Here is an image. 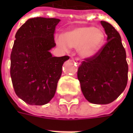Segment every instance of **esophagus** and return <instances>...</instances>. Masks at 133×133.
Listing matches in <instances>:
<instances>
[{
    "mask_svg": "<svg viewBox=\"0 0 133 133\" xmlns=\"http://www.w3.org/2000/svg\"><path fill=\"white\" fill-rule=\"evenodd\" d=\"M75 61L77 62V64H78V65H80V64H81V61H80L78 58H75Z\"/></svg>",
    "mask_w": 133,
    "mask_h": 133,
    "instance_id": "34e87169",
    "label": "esophagus"
}]
</instances>
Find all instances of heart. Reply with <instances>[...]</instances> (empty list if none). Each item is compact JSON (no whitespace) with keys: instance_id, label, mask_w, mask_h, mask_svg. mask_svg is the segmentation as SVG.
Returning a JSON list of instances; mask_svg holds the SVG:
<instances>
[{"instance_id":"heart-1","label":"heart","mask_w":133,"mask_h":133,"mask_svg":"<svg viewBox=\"0 0 133 133\" xmlns=\"http://www.w3.org/2000/svg\"><path fill=\"white\" fill-rule=\"evenodd\" d=\"M104 31L92 26H83L64 32L63 36L55 37V43L60 48L67 51L69 47L78 48L84 58H90L98 52L104 41Z\"/></svg>"}]
</instances>
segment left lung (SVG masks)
Segmentation results:
<instances>
[{"instance_id": "left-lung-1", "label": "left lung", "mask_w": 133, "mask_h": 133, "mask_svg": "<svg viewBox=\"0 0 133 133\" xmlns=\"http://www.w3.org/2000/svg\"><path fill=\"white\" fill-rule=\"evenodd\" d=\"M101 23L107 35V42L95 56L81 63L78 78L83 95L89 102L107 104L125 89L128 64L119 33L108 22Z\"/></svg>"}]
</instances>
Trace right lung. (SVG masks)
I'll return each mask as SVG.
<instances>
[{
    "mask_svg": "<svg viewBox=\"0 0 133 133\" xmlns=\"http://www.w3.org/2000/svg\"><path fill=\"white\" fill-rule=\"evenodd\" d=\"M57 18H30L15 34L10 75L15 92L30 105H44L55 94L62 66L69 56L53 57Z\"/></svg>",
    "mask_w": 133,
    "mask_h": 133,
    "instance_id": "obj_1",
    "label": "right lung"
}]
</instances>
